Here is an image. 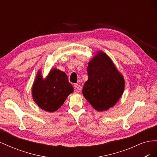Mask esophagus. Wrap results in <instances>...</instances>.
<instances>
[{"instance_id":"obj_1","label":"esophagus","mask_w":157,"mask_h":157,"mask_svg":"<svg viewBox=\"0 0 157 157\" xmlns=\"http://www.w3.org/2000/svg\"><path fill=\"white\" fill-rule=\"evenodd\" d=\"M75 91L80 92L82 90V86L79 84H75Z\"/></svg>"}]
</instances>
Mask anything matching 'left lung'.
Returning <instances> with one entry per match:
<instances>
[{
	"label": "left lung",
	"mask_w": 157,
	"mask_h": 157,
	"mask_svg": "<svg viewBox=\"0 0 157 157\" xmlns=\"http://www.w3.org/2000/svg\"><path fill=\"white\" fill-rule=\"evenodd\" d=\"M88 79L82 94L86 100L98 111H106L116 104L124 89V80L111 59L98 52L89 61Z\"/></svg>",
	"instance_id": "1"
}]
</instances>
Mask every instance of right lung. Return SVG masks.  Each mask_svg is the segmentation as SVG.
<instances>
[{
  "label": "right lung",
  "mask_w": 157,
  "mask_h": 157,
  "mask_svg": "<svg viewBox=\"0 0 157 157\" xmlns=\"http://www.w3.org/2000/svg\"><path fill=\"white\" fill-rule=\"evenodd\" d=\"M74 88L65 72L52 69L45 79L39 70L33 84L32 96L38 106L48 112H54L63 105Z\"/></svg>",
  "instance_id": "1"
}]
</instances>
